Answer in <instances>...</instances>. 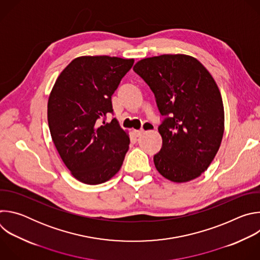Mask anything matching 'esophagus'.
I'll return each instance as SVG.
<instances>
[{"mask_svg":"<svg viewBox=\"0 0 260 260\" xmlns=\"http://www.w3.org/2000/svg\"><path fill=\"white\" fill-rule=\"evenodd\" d=\"M145 126L147 127V129H153V125L152 124H150V123H146L145 124ZM143 133H144V129H134L133 131V134L136 136V137H141L142 135H143Z\"/></svg>","mask_w":260,"mask_h":260,"instance_id":"obj_1","label":"esophagus"}]
</instances>
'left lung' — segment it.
Wrapping results in <instances>:
<instances>
[{
	"label": "left lung",
	"instance_id": "left-lung-1",
	"mask_svg": "<svg viewBox=\"0 0 260 260\" xmlns=\"http://www.w3.org/2000/svg\"><path fill=\"white\" fill-rule=\"evenodd\" d=\"M135 72L153 91L167 116L158 126L160 151L153 160L166 179L185 183L211 165L224 133V108L210 72L196 57L162 54L143 58Z\"/></svg>",
	"mask_w": 260,
	"mask_h": 260
}]
</instances>
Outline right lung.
Wrapping results in <instances>:
<instances>
[{"label": "right lung", "mask_w": 260, "mask_h": 260, "mask_svg": "<svg viewBox=\"0 0 260 260\" xmlns=\"http://www.w3.org/2000/svg\"><path fill=\"white\" fill-rule=\"evenodd\" d=\"M134 58L84 55L73 59L50 91L47 119L56 150L78 181L96 185L115 176L129 147V135L113 113L111 96Z\"/></svg>", "instance_id": "right-lung-1"}]
</instances>
